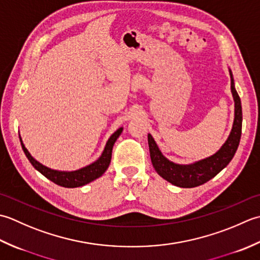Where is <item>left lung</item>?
<instances>
[{
	"instance_id": "obj_1",
	"label": "left lung",
	"mask_w": 260,
	"mask_h": 260,
	"mask_svg": "<svg viewBox=\"0 0 260 260\" xmlns=\"http://www.w3.org/2000/svg\"><path fill=\"white\" fill-rule=\"evenodd\" d=\"M231 76V92L235 99V121L232 126L231 134L222 146L221 149L206 159L200 160L192 165H177L169 161L167 158L162 156L160 150L158 149L155 140L151 135H148V144H149L150 158L153 168L160 176L166 179L167 182L172 183L179 187H195L202 185L213 178L216 174H219L228 164L234 158L235 153L239 146L241 138L242 128V109L241 101L238 95L234 77L230 71Z\"/></svg>"
}]
</instances>
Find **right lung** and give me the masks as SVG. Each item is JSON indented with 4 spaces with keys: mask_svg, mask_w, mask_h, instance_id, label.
<instances>
[{
    "mask_svg": "<svg viewBox=\"0 0 260 260\" xmlns=\"http://www.w3.org/2000/svg\"><path fill=\"white\" fill-rule=\"evenodd\" d=\"M122 130H123L122 128L118 129L112 136L110 137V139L107 142V146L104 148L102 156H101L96 161L82 169H78V171H75V172H58L41 165V164L37 161L35 158L30 155L29 151L26 150V148L22 144V140L20 139V141L26 158H28L29 161L31 162V165H32L37 171L40 172L45 177L50 179L51 182L59 185V186L73 188V187L83 186V185L91 183L92 181H94V179L102 176L103 173L107 171L111 162V158H112V148H113L114 142L116 141V139H118Z\"/></svg>",
    "mask_w": 260,
    "mask_h": 260,
    "instance_id": "add662e5",
    "label": "right lung"
}]
</instances>
